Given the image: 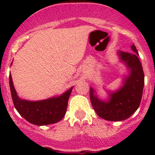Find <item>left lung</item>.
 Segmentation results:
<instances>
[{
  "label": "left lung",
  "instance_id": "left-lung-1",
  "mask_svg": "<svg viewBox=\"0 0 155 155\" xmlns=\"http://www.w3.org/2000/svg\"><path fill=\"white\" fill-rule=\"evenodd\" d=\"M134 52H116L119 62L124 64L127 74L123 77L122 84L116 90L103 89L107 97L100 98L96 90L90 87V99L91 105L99 117L109 121H123L132 116L141 101L144 86V74L139 58V53L135 45L130 46Z\"/></svg>",
  "mask_w": 155,
  "mask_h": 155
}]
</instances>
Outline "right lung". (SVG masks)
Listing matches in <instances>:
<instances>
[{
  "label": "right lung",
  "mask_w": 155,
  "mask_h": 155,
  "mask_svg": "<svg viewBox=\"0 0 155 155\" xmlns=\"http://www.w3.org/2000/svg\"><path fill=\"white\" fill-rule=\"evenodd\" d=\"M11 65H12V63ZM11 94L16 110L25 120L36 126H46L61 121L65 116L68 102L74 86L64 93L38 101L23 99L18 95L12 75H9Z\"/></svg>",
  "instance_id": "add662e5"
}]
</instances>
